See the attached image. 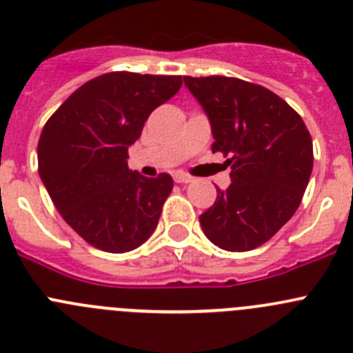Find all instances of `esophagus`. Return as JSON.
Masks as SVG:
<instances>
[{
  "label": "esophagus",
  "instance_id": "1",
  "mask_svg": "<svg viewBox=\"0 0 353 353\" xmlns=\"http://www.w3.org/2000/svg\"><path fill=\"white\" fill-rule=\"evenodd\" d=\"M174 181H176V183L188 184V183H192L193 177H192V176H188L186 172H181V170H177V172L174 174Z\"/></svg>",
  "mask_w": 353,
  "mask_h": 353
}]
</instances>
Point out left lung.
Listing matches in <instances>:
<instances>
[{
  "instance_id": "8db88e82",
  "label": "left lung",
  "mask_w": 353,
  "mask_h": 353,
  "mask_svg": "<svg viewBox=\"0 0 353 353\" xmlns=\"http://www.w3.org/2000/svg\"><path fill=\"white\" fill-rule=\"evenodd\" d=\"M212 130L232 184L200 216L214 245L245 252L272 239L299 207L314 167L310 132L284 99L239 78L184 77Z\"/></svg>"
}]
</instances>
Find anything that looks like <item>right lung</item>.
I'll list each match as a JSON object with an SVG mask.
<instances>
[{"label": "right lung", "instance_id": "1", "mask_svg": "<svg viewBox=\"0 0 353 353\" xmlns=\"http://www.w3.org/2000/svg\"><path fill=\"white\" fill-rule=\"evenodd\" d=\"M181 85V77L108 72L72 92L43 127L39 177L64 221L101 251L137 249L157 228L174 181L128 169V148Z\"/></svg>", "mask_w": 353, "mask_h": 353}]
</instances>
